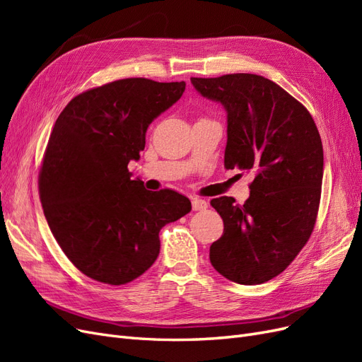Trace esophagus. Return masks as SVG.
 I'll return each mask as SVG.
<instances>
[{"instance_id":"obj_1","label":"esophagus","mask_w":362,"mask_h":362,"mask_svg":"<svg viewBox=\"0 0 362 362\" xmlns=\"http://www.w3.org/2000/svg\"><path fill=\"white\" fill-rule=\"evenodd\" d=\"M192 206H193L194 211H202L208 206V204H206V201H204L201 198H193L192 199Z\"/></svg>"}]
</instances>
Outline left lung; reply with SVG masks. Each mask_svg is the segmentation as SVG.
<instances>
[{
  "mask_svg": "<svg viewBox=\"0 0 362 362\" xmlns=\"http://www.w3.org/2000/svg\"><path fill=\"white\" fill-rule=\"evenodd\" d=\"M190 80L226 110L225 168L255 175L243 205L229 196L211 199L223 235L210 246V261L233 282H267L290 266L314 229L323 180L319 129L298 100L261 75Z\"/></svg>",
  "mask_w": 362,
  "mask_h": 362,
  "instance_id": "8db88e82",
  "label": "left lung"
}]
</instances>
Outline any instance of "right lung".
Wrapping results in <instances>:
<instances>
[{
    "label": "right lung",
    "mask_w": 362,
    "mask_h": 362,
    "mask_svg": "<svg viewBox=\"0 0 362 362\" xmlns=\"http://www.w3.org/2000/svg\"><path fill=\"white\" fill-rule=\"evenodd\" d=\"M184 90V81L117 80L76 95L57 117L39 194L54 238L86 276L110 286L134 281L160 254V229L190 213L189 198L149 192L128 170L149 124Z\"/></svg>",
    "instance_id": "add662e5"
}]
</instances>
